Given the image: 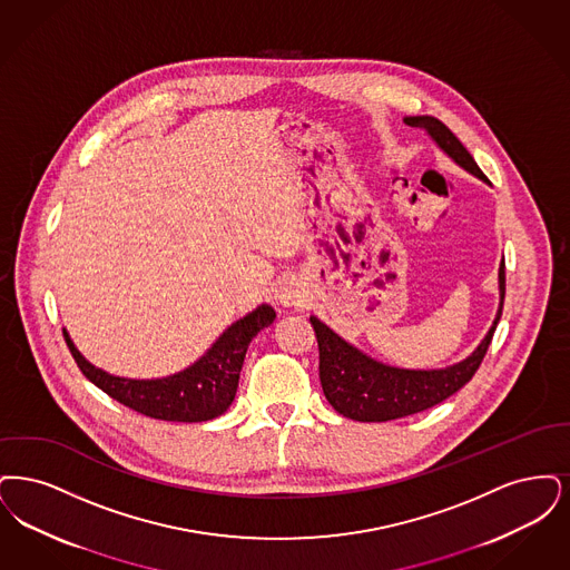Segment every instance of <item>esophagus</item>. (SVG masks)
I'll use <instances>...</instances> for the list:
<instances>
[{"label":"esophagus","instance_id":"esophagus-1","mask_svg":"<svg viewBox=\"0 0 570 570\" xmlns=\"http://www.w3.org/2000/svg\"><path fill=\"white\" fill-rule=\"evenodd\" d=\"M274 299L281 306H302L306 302V292L296 276H283L274 287Z\"/></svg>","mask_w":570,"mask_h":570}]
</instances>
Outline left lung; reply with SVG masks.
<instances>
[{
	"mask_svg": "<svg viewBox=\"0 0 570 570\" xmlns=\"http://www.w3.org/2000/svg\"><path fill=\"white\" fill-rule=\"evenodd\" d=\"M404 124L421 129L428 138L445 153L446 157L472 174L474 178L488 183L485 174L476 166L471 153L453 136V131L434 117H404ZM490 185V183H488ZM498 311L483 341L464 360L443 368H402L379 362L351 345L330 325L311 315V325L320 345V379L327 402L343 417L353 421H390L420 413L436 406L458 390H462L472 374L483 362V355L492 343L495 325L502 315L504 302V257L498 268Z\"/></svg>",
	"mask_w": 570,
	"mask_h": 570,
	"instance_id": "8db88e82",
	"label": "left lung"
}]
</instances>
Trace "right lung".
<instances>
[{"label":"right lung","instance_id":"1","mask_svg":"<svg viewBox=\"0 0 570 570\" xmlns=\"http://www.w3.org/2000/svg\"><path fill=\"white\" fill-rule=\"evenodd\" d=\"M274 320L276 313L273 306L266 302L259 304L245 317L227 325L219 338L194 364L157 379L110 374L91 364L78 351L66 327L63 336L78 368L108 396L153 420L196 423L215 420L229 409L236 397L248 343L257 336V332L273 325Z\"/></svg>","mask_w":570,"mask_h":570}]
</instances>
